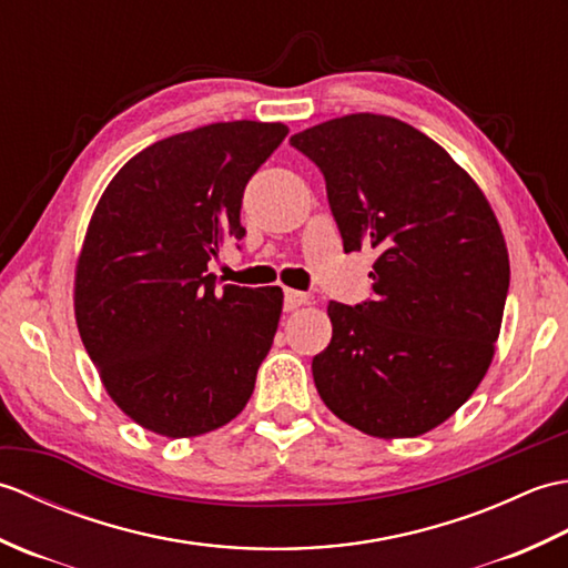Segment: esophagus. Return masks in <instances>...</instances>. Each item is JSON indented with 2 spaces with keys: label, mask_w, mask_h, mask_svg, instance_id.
<instances>
[{
  "label": "esophagus",
  "mask_w": 568,
  "mask_h": 568,
  "mask_svg": "<svg viewBox=\"0 0 568 568\" xmlns=\"http://www.w3.org/2000/svg\"><path fill=\"white\" fill-rule=\"evenodd\" d=\"M307 300H310L307 293L285 291V310L293 312V310H297V307H303V305H307Z\"/></svg>",
  "instance_id": "1"
}]
</instances>
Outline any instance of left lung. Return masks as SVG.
<instances>
[{
	"mask_svg": "<svg viewBox=\"0 0 568 568\" xmlns=\"http://www.w3.org/2000/svg\"><path fill=\"white\" fill-rule=\"evenodd\" d=\"M291 143L324 175L344 251H378L373 297L327 307L317 393L371 437H419L468 400L496 354L510 285L500 224L474 178L400 119L348 114Z\"/></svg>",
	"mask_w": 568,
	"mask_h": 568,
	"instance_id": "obj_1",
	"label": "left lung"
}]
</instances>
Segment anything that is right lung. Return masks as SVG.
I'll return each instance as SVG.
<instances>
[{
    "instance_id": "add662e5",
    "label": "right lung",
    "mask_w": 568,
    "mask_h": 568,
    "mask_svg": "<svg viewBox=\"0 0 568 568\" xmlns=\"http://www.w3.org/2000/svg\"><path fill=\"white\" fill-rule=\"evenodd\" d=\"M285 124L220 122L155 141L106 185L75 268V320L112 400L183 439L246 407L283 310L281 287L224 285L207 263L244 239L251 175Z\"/></svg>"
}]
</instances>
